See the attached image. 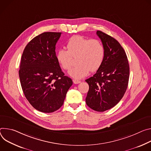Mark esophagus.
<instances>
[{
    "label": "esophagus",
    "instance_id": "esophagus-1",
    "mask_svg": "<svg viewBox=\"0 0 151 151\" xmlns=\"http://www.w3.org/2000/svg\"><path fill=\"white\" fill-rule=\"evenodd\" d=\"M73 81V83H74V84H78V83H80L81 82L80 80H76V79H74Z\"/></svg>",
    "mask_w": 151,
    "mask_h": 151
}]
</instances>
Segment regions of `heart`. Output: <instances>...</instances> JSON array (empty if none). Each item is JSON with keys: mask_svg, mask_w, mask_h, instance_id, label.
<instances>
[{"mask_svg": "<svg viewBox=\"0 0 151 151\" xmlns=\"http://www.w3.org/2000/svg\"><path fill=\"white\" fill-rule=\"evenodd\" d=\"M68 50H59L56 59L62 68L68 70L73 65V58H77V66L71 68L68 74L74 78L85 77L89 71L99 69L104 60L105 50L101 42L96 39H89L83 36L71 37L66 45Z\"/></svg>", "mask_w": 151, "mask_h": 151, "instance_id": "obj_1", "label": "heart"}]
</instances>
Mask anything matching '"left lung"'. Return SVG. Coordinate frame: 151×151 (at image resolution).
Wrapping results in <instances>:
<instances>
[{
    "label": "left lung",
    "instance_id": "1",
    "mask_svg": "<svg viewBox=\"0 0 151 151\" xmlns=\"http://www.w3.org/2000/svg\"><path fill=\"white\" fill-rule=\"evenodd\" d=\"M96 34L104 47V60L96 73L85 81L89 88L86 104L96 111H104L118 104L128 87L129 67L127 55L119 42L106 33Z\"/></svg>",
    "mask_w": 151,
    "mask_h": 151
}]
</instances>
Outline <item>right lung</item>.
<instances>
[{"mask_svg": "<svg viewBox=\"0 0 151 151\" xmlns=\"http://www.w3.org/2000/svg\"><path fill=\"white\" fill-rule=\"evenodd\" d=\"M61 32H44L33 38L22 54L19 77L29 103L43 113H52L63 105L73 81L62 71L56 44Z\"/></svg>", "mask_w": 151, "mask_h": 151, "instance_id": "right-lung-1", "label": "right lung"}]
</instances>
